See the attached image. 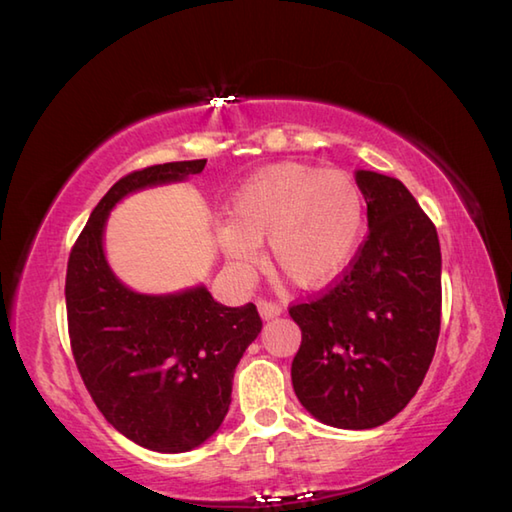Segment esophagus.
<instances>
[{
  "instance_id": "obj_1",
  "label": "esophagus",
  "mask_w": 512,
  "mask_h": 512,
  "mask_svg": "<svg viewBox=\"0 0 512 512\" xmlns=\"http://www.w3.org/2000/svg\"><path fill=\"white\" fill-rule=\"evenodd\" d=\"M258 311H260V316H263L265 320H269V318L280 316V311H283V307L276 305V302L267 300V298H258Z\"/></svg>"
}]
</instances>
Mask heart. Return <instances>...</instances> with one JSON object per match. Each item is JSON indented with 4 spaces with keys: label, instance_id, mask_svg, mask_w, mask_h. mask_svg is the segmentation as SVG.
<instances>
[{
    "label": "heart",
    "instance_id": "heart-1",
    "mask_svg": "<svg viewBox=\"0 0 512 512\" xmlns=\"http://www.w3.org/2000/svg\"><path fill=\"white\" fill-rule=\"evenodd\" d=\"M364 221L367 205L351 174L287 161L238 187L221 243L236 267L252 269L258 245L269 241L280 274L298 287H320L351 263Z\"/></svg>",
    "mask_w": 512,
    "mask_h": 512
}]
</instances>
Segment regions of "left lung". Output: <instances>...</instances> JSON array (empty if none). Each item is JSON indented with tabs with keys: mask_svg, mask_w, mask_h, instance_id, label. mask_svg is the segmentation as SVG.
<instances>
[{
	"mask_svg": "<svg viewBox=\"0 0 512 512\" xmlns=\"http://www.w3.org/2000/svg\"><path fill=\"white\" fill-rule=\"evenodd\" d=\"M369 232L331 283L294 302L302 342L291 362L300 404L338 429H373L411 402L442 316L437 229L391 176L360 170Z\"/></svg>",
	"mask_w": 512,
	"mask_h": 512,
	"instance_id": "1",
	"label": "left lung"
}]
</instances>
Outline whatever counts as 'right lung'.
I'll return each instance as SVG.
<instances>
[{
  "mask_svg": "<svg viewBox=\"0 0 512 512\" xmlns=\"http://www.w3.org/2000/svg\"><path fill=\"white\" fill-rule=\"evenodd\" d=\"M205 163L125 174L92 210L68 258V336L81 380L114 429L159 453H185L216 433L232 402L236 364L263 320L252 302L218 305L205 287L172 296L130 291L103 256V225L125 194L187 179Z\"/></svg>",
  "mask_w": 512,
  "mask_h": 512,
  "instance_id": "1",
  "label": "right lung"
}]
</instances>
